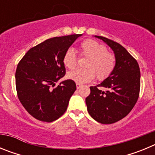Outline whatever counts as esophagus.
<instances>
[{
	"mask_svg": "<svg viewBox=\"0 0 155 155\" xmlns=\"http://www.w3.org/2000/svg\"><path fill=\"white\" fill-rule=\"evenodd\" d=\"M76 86H77V88L78 89V88H80L82 86L81 84H79V83H76Z\"/></svg>",
	"mask_w": 155,
	"mask_h": 155,
	"instance_id": "esophagus-1",
	"label": "esophagus"
}]
</instances>
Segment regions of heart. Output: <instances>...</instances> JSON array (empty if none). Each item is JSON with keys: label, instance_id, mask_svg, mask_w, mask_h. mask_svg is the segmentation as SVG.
<instances>
[{"label": "heart", "instance_id": "obj_1", "mask_svg": "<svg viewBox=\"0 0 155 155\" xmlns=\"http://www.w3.org/2000/svg\"><path fill=\"white\" fill-rule=\"evenodd\" d=\"M80 50L81 54L87 57L84 64L86 68L69 72L68 78L70 80L84 84L91 81L95 76L98 81H103L113 73L116 67V57L114 53L108 51L102 43L94 39H85L81 43ZM63 63L69 69H74L77 66V55L72 48H69L65 52Z\"/></svg>", "mask_w": 155, "mask_h": 155}]
</instances>
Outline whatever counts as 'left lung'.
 I'll use <instances>...</instances> for the list:
<instances>
[{
  "label": "left lung",
  "mask_w": 155,
  "mask_h": 155,
  "mask_svg": "<svg viewBox=\"0 0 155 155\" xmlns=\"http://www.w3.org/2000/svg\"><path fill=\"white\" fill-rule=\"evenodd\" d=\"M94 36L113 50L116 67L102 83L90 87L91 93L85 99L87 109L100 124H114L127 116L137 102L140 87V68L137 61L118 42L103 36ZM101 87L108 90L104 92Z\"/></svg>",
  "instance_id": "left-lung-1"
}]
</instances>
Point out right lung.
<instances>
[{
  "mask_svg": "<svg viewBox=\"0 0 155 155\" xmlns=\"http://www.w3.org/2000/svg\"><path fill=\"white\" fill-rule=\"evenodd\" d=\"M81 34L54 37L31 48L18 63L15 72L18 97L26 111L36 120L53 122L68 109L76 90L72 80L56 82L65 75L63 57Z\"/></svg>",
  "mask_w": 155,
  "mask_h": 155,
  "instance_id": "obj_1",
  "label": "right lung"
}]
</instances>
